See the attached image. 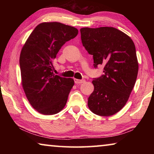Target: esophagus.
<instances>
[{
  "mask_svg": "<svg viewBox=\"0 0 154 154\" xmlns=\"http://www.w3.org/2000/svg\"><path fill=\"white\" fill-rule=\"evenodd\" d=\"M85 79H75V83H82L83 82H85Z\"/></svg>",
  "mask_w": 154,
  "mask_h": 154,
  "instance_id": "34e87169",
  "label": "esophagus"
}]
</instances>
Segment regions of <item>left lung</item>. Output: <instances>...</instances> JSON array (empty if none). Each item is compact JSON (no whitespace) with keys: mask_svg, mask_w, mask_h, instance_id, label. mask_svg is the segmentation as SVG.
Returning a JSON list of instances; mask_svg holds the SVG:
<instances>
[{"mask_svg":"<svg viewBox=\"0 0 154 154\" xmlns=\"http://www.w3.org/2000/svg\"><path fill=\"white\" fill-rule=\"evenodd\" d=\"M80 32L83 47L93 56L94 67L104 66V74L93 79L88 107L98 116H113L126 105L136 82L139 64L134 43L113 27L83 28Z\"/></svg>","mask_w":154,"mask_h":154,"instance_id":"1","label":"left lung"}]
</instances>
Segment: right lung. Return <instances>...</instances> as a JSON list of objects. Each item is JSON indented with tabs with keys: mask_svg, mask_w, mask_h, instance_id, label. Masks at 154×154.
<instances>
[{
	"mask_svg": "<svg viewBox=\"0 0 154 154\" xmlns=\"http://www.w3.org/2000/svg\"><path fill=\"white\" fill-rule=\"evenodd\" d=\"M77 34V28L60 22L41 23L23 47L22 86L30 105L41 114H56L66 105L74 80L54 74L53 60L62 45Z\"/></svg>",
	"mask_w": 154,
	"mask_h": 154,
	"instance_id": "add662e5",
	"label": "right lung"
}]
</instances>
